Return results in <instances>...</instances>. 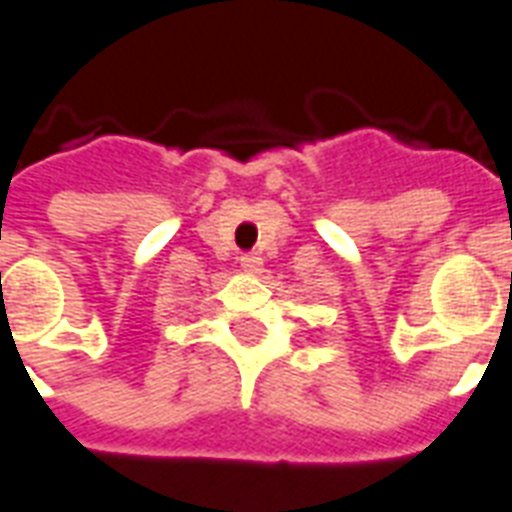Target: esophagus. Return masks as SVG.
Segmentation results:
<instances>
[{
	"label": "esophagus",
	"instance_id": "esophagus-1",
	"mask_svg": "<svg viewBox=\"0 0 512 512\" xmlns=\"http://www.w3.org/2000/svg\"><path fill=\"white\" fill-rule=\"evenodd\" d=\"M240 267H243L245 272H261L264 261H261L259 253H243V256H240Z\"/></svg>",
	"mask_w": 512,
	"mask_h": 512
}]
</instances>
